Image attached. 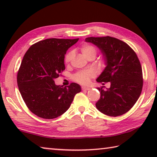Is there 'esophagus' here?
<instances>
[{"instance_id":"esophagus-1","label":"esophagus","mask_w":157,"mask_h":157,"mask_svg":"<svg viewBox=\"0 0 157 157\" xmlns=\"http://www.w3.org/2000/svg\"><path fill=\"white\" fill-rule=\"evenodd\" d=\"M82 90H87V91H88V90H90V88L87 86H82Z\"/></svg>"}]
</instances>
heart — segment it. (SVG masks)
<instances>
[{
    "mask_svg": "<svg viewBox=\"0 0 157 157\" xmlns=\"http://www.w3.org/2000/svg\"><path fill=\"white\" fill-rule=\"evenodd\" d=\"M81 52L84 56L87 58L90 56L95 57L97 53V49L94 46L91 44H84L82 45L80 48ZM73 57V53L72 51H69L67 54L66 55L64 58L65 63H68L72 59ZM95 75V73L94 71L92 70H86L79 71V72L77 73L75 76H74V80L75 82H78L79 84H87L89 82L90 78H93Z\"/></svg>",
    "mask_w": 157,
    "mask_h": 157,
    "instance_id": "heart-1",
    "label": "heart"
}]
</instances>
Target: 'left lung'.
<instances>
[{
	"mask_svg": "<svg viewBox=\"0 0 157 157\" xmlns=\"http://www.w3.org/2000/svg\"><path fill=\"white\" fill-rule=\"evenodd\" d=\"M85 41L101 50L107 65L97 82L111 84L109 89L98 88L100 98L96 108L109 116L124 114L136 102L143 89L142 68L136 52L124 41L109 36L87 37Z\"/></svg>",
	"mask_w": 157,
	"mask_h": 157,
	"instance_id": "1",
	"label": "left lung"
}]
</instances>
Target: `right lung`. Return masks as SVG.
<instances>
[{
    "mask_svg": "<svg viewBox=\"0 0 157 157\" xmlns=\"http://www.w3.org/2000/svg\"><path fill=\"white\" fill-rule=\"evenodd\" d=\"M79 39H47L29 48L17 73V84L23 100L36 116L53 119L68 109L75 95L81 91L78 84L67 87L54 79L65 70L67 50Z\"/></svg>",
    "mask_w": 157,
    "mask_h": 157,
    "instance_id": "obj_1",
    "label": "right lung"
}]
</instances>
